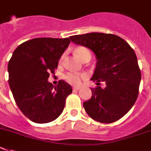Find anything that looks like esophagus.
<instances>
[{"instance_id": "1", "label": "esophagus", "mask_w": 151, "mask_h": 151, "mask_svg": "<svg viewBox=\"0 0 151 151\" xmlns=\"http://www.w3.org/2000/svg\"><path fill=\"white\" fill-rule=\"evenodd\" d=\"M81 87H78V86H75V87H73V91H78Z\"/></svg>"}]
</instances>
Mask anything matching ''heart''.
I'll return each instance as SVG.
<instances>
[{
  "label": "heart",
  "instance_id": "obj_1",
  "mask_svg": "<svg viewBox=\"0 0 151 151\" xmlns=\"http://www.w3.org/2000/svg\"><path fill=\"white\" fill-rule=\"evenodd\" d=\"M74 53L77 55L78 58H79L81 60H83V58H86L87 56H91V52L87 48L84 47H78L75 49ZM64 57V54L62 56L61 59H63ZM85 73H76V72H69L67 73L64 75V79L68 82V83H71V84H74V85H78L80 84L82 78H86Z\"/></svg>",
  "mask_w": 151,
  "mask_h": 151
}]
</instances>
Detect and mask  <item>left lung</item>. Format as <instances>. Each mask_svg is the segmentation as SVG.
Returning a JSON list of instances; mask_svg holds the SVG:
<instances>
[{"label": "left lung", "instance_id": "left-lung-1", "mask_svg": "<svg viewBox=\"0 0 151 151\" xmlns=\"http://www.w3.org/2000/svg\"><path fill=\"white\" fill-rule=\"evenodd\" d=\"M70 38L94 53L97 61L91 80L106 84L104 88H91V98L83 104L85 111L100 123L118 121L134 106L139 93L141 73L135 52L124 39L111 34L89 33Z\"/></svg>", "mask_w": 151, "mask_h": 151}]
</instances>
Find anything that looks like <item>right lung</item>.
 Instances as JSON below:
<instances>
[{
	"label": "right lung",
	"instance_id": "1",
	"mask_svg": "<svg viewBox=\"0 0 151 151\" xmlns=\"http://www.w3.org/2000/svg\"><path fill=\"white\" fill-rule=\"evenodd\" d=\"M70 42L69 38H34L20 44L9 60L8 82L14 101L33 122L46 124L58 118L72 93L64 81L56 87L47 81Z\"/></svg>",
	"mask_w": 151,
	"mask_h": 151
}]
</instances>
